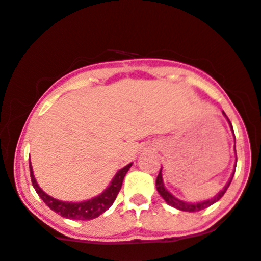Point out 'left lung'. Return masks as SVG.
Wrapping results in <instances>:
<instances>
[{"mask_svg": "<svg viewBox=\"0 0 261 261\" xmlns=\"http://www.w3.org/2000/svg\"><path fill=\"white\" fill-rule=\"evenodd\" d=\"M223 114H224V113H223ZM224 115H226V114H224ZM226 116H227V115H226ZM227 119H228V118H227ZM228 121H229V120H228ZM229 124H230V121H229ZM230 127H232V124H230ZM232 130H233V127H232ZM233 134H234V133H233ZM236 164H237V163H236ZM161 172H162V169H161ZM161 172H160V174H158L157 179H155V187H157V190H158V193H160V195H161L162 197H163L164 201L168 203V205L173 206V207H175V208H178V210H180V211H187V212H197V211H201V210L207 208L208 206L212 205V203L217 202L218 200H220L221 197H222V196L224 195V193H226L227 189H228V187H229L230 181H232L233 175H234V173H233L232 176H230V180H229L228 182H227V185H226V187H224L223 190L221 191V193H218V195L215 196L214 199L206 200V201L197 202V203H187V202L181 201V200L175 199V197L173 196L172 194L167 191V189L164 188V185H163V179H162V173H161ZM234 172H236V169H234Z\"/></svg>", "mask_w": 261, "mask_h": 261, "instance_id": "obj_1", "label": "left lung"}]
</instances>
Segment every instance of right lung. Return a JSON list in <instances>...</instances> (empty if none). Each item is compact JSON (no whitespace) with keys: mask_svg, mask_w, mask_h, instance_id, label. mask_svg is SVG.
Segmentation results:
<instances>
[{"mask_svg":"<svg viewBox=\"0 0 261 261\" xmlns=\"http://www.w3.org/2000/svg\"><path fill=\"white\" fill-rule=\"evenodd\" d=\"M133 164H127L126 167L119 170L116 173V175L114 176V179L110 182V185L100 195L93 197V199L88 200V201L83 202H64L59 201V200L54 199V197L49 196L47 194H45L39 185L35 181L34 174H33L32 164L29 161V169H31V179L32 184L34 187L35 191L39 196L41 197V200L49 206L53 211H55L56 214H59L60 216L65 218H70V220H80V221H86V220H93V218H97L100 216L103 212H106L110 206L113 205V202L115 201L116 196H118L119 191H120L122 180H124L125 175H126L127 170L130 169V167Z\"/></svg>","mask_w":261,"mask_h":261,"instance_id":"1","label":"right lung"}]
</instances>
